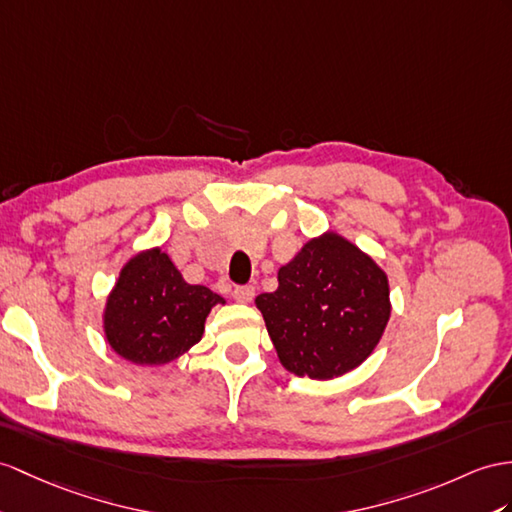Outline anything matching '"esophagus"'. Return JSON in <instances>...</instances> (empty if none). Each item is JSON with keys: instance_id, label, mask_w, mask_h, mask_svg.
I'll list each match as a JSON object with an SVG mask.
<instances>
[{"instance_id": "obj_1", "label": "esophagus", "mask_w": 512, "mask_h": 512, "mask_svg": "<svg viewBox=\"0 0 512 512\" xmlns=\"http://www.w3.org/2000/svg\"><path fill=\"white\" fill-rule=\"evenodd\" d=\"M254 293H256V289L252 284H243V286H234V291H232V295H234V299L236 302H241V304H247V302H252L254 299Z\"/></svg>"}]
</instances>
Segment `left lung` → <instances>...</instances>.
I'll use <instances>...</instances> for the list:
<instances>
[{"instance_id": "8db88e82", "label": "left lung", "mask_w": 512, "mask_h": 512, "mask_svg": "<svg viewBox=\"0 0 512 512\" xmlns=\"http://www.w3.org/2000/svg\"><path fill=\"white\" fill-rule=\"evenodd\" d=\"M280 363L295 376L330 380L358 367L391 315L389 280L336 234L306 243L278 271V289L256 297Z\"/></svg>"}]
</instances>
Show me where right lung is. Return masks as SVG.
<instances>
[{
  "instance_id": "right-lung-1",
  "label": "right lung",
  "mask_w": 512,
  "mask_h": 512,
  "mask_svg": "<svg viewBox=\"0 0 512 512\" xmlns=\"http://www.w3.org/2000/svg\"><path fill=\"white\" fill-rule=\"evenodd\" d=\"M223 297L184 282L160 249L123 267L106 306L104 332L112 350L136 365H165L202 339L204 321Z\"/></svg>"
}]
</instances>
